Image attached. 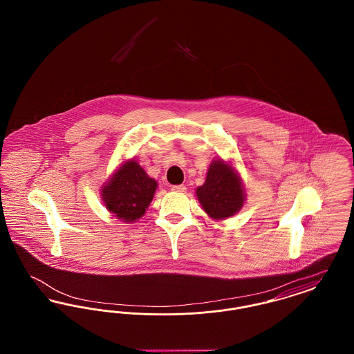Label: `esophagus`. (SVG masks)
I'll return each mask as SVG.
<instances>
[{
  "mask_svg": "<svg viewBox=\"0 0 354 354\" xmlns=\"http://www.w3.org/2000/svg\"><path fill=\"white\" fill-rule=\"evenodd\" d=\"M171 189L174 191V192H179V194H183L187 191V187L185 185H172L171 187Z\"/></svg>",
  "mask_w": 354,
  "mask_h": 354,
  "instance_id": "esophagus-1",
  "label": "esophagus"
}]
</instances>
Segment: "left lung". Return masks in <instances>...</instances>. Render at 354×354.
I'll use <instances>...</instances> for the list:
<instances>
[{
  "label": "left lung",
  "instance_id": "left-lung-1",
  "mask_svg": "<svg viewBox=\"0 0 354 354\" xmlns=\"http://www.w3.org/2000/svg\"><path fill=\"white\" fill-rule=\"evenodd\" d=\"M196 198L208 218L225 220L243 208L247 195L243 179L232 162L214 159L205 175V182L196 188Z\"/></svg>",
  "mask_w": 354,
  "mask_h": 354
}]
</instances>
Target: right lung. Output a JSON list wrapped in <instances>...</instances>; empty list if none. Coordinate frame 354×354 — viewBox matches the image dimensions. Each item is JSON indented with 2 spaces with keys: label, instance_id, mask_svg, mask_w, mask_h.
I'll list each match as a JSON object with an SVG mask.
<instances>
[{
  "label": "right lung",
  "instance_id": "add662e5",
  "mask_svg": "<svg viewBox=\"0 0 354 354\" xmlns=\"http://www.w3.org/2000/svg\"><path fill=\"white\" fill-rule=\"evenodd\" d=\"M156 188L158 182L134 158L126 159L102 185V202L117 219L134 223L146 214Z\"/></svg>",
  "mask_w": 354,
  "mask_h": 354
}]
</instances>
